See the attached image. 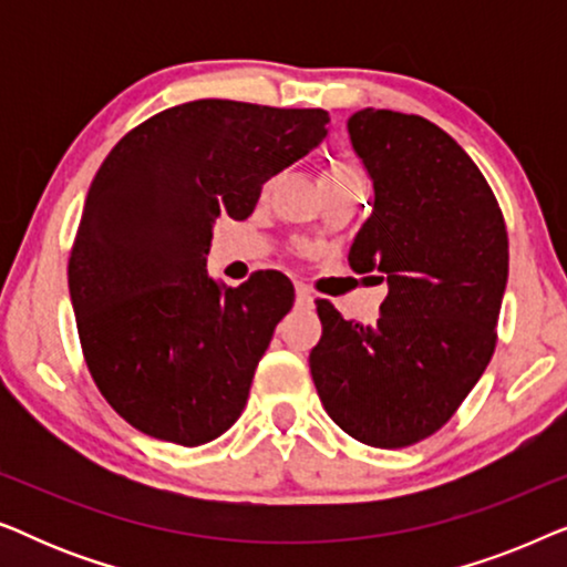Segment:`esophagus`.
Segmentation results:
<instances>
[{
    "mask_svg": "<svg viewBox=\"0 0 567 567\" xmlns=\"http://www.w3.org/2000/svg\"><path fill=\"white\" fill-rule=\"evenodd\" d=\"M312 301H315L312 291H309L307 286H297V305L299 307H312Z\"/></svg>",
    "mask_w": 567,
    "mask_h": 567,
    "instance_id": "1",
    "label": "esophagus"
}]
</instances>
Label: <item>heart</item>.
<instances>
[{"label": "heart", "instance_id": "b5f03b06", "mask_svg": "<svg viewBox=\"0 0 567 567\" xmlns=\"http://www.w3.org/2000/svg\"><path fill=\"white\" fill-rule=\"evenodd\" d=\"M322 183H338V185H353V188H361V177L355 175V169L351 165H346V162H336V165L324 169Z\"/></svg>", "mask_w": 567, "mask_h": 567}]
</instances>
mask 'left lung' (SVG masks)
Wrapping results in <instances>:
<instances>
[{"label": "left lung", "mask_w": 567, "mask_h": 567, "mask_svg": "<svg viewBox=\"0 0 567 567\" xmlns=\"http://www.w3.org/2000/svg\"><path fill=\"white\" fill-rule=\"evenodd\" d=\"M348 142L374 200L348 262L386 284L374 324L348 322L317 299L320 343L309 369L348 436L400 449L439 431L491 361L508 235L470 154L421 115L363 107Z\"/></svg>", "instance_id": "1"}]
</instances>
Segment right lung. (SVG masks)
I'll use <instances>...</instances> for the list:
<instances>
[{
	"mask_svg": "<svg viewBox=\"0 0 567 567\" xmlns=\"http://www.w3.org/2000/svg\"><path fill=\"white\" fill-rule=\"evenodd\" d=\"M328 121L320 107L193 100L128 131L100 165L69 297L97 390L146 436L200 446L245 410L293 286L278 270L237 289L208 276L214 224L247 219Z\"/></svg>",
	"mask_w": 567,
	"mask_h": 567,
	"instance_id": "right-lung-1",
	"label": "right lung"
}]
</instances>
